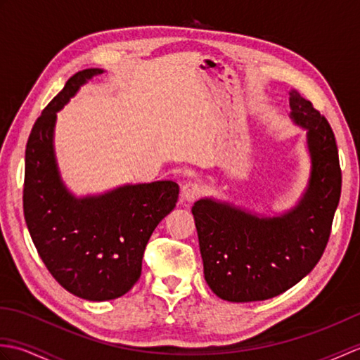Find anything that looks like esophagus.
Returning <instances> with one entry per match:
<instances>
[{"label": "esophagus", "mask_w": 360, "mask_h": 360, "mask_svg": "<svg viewBox=\"0 0 360 360\" xmlns=\"http://www.w3.org/2000/svg\"><path fill=\"white\" fill-rule=\"evenodd\" d=\"M202 193V187L195 181H187L181 187V196L184 201H195Z\"/></svg>", "instance_id": "obj_1"}]
</instances>
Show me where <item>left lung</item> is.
Returning <instances> with one entry per match:
<instances>
[{"instance_id": "8db88e82", "label": "left lung", "mask_w": 360, "mask_h": 360, "mask_svg": "<svg viewBox=\"0 0 360 360\" xmlns=\"http://www.w3.org/2000/svg\"><path fill=\"white\" fill-rule=\"evenodd\" d=\"M290 119L307 129L311 155L308 187L294 209L259 217L212 198L192 207L204 278L227 302H258L280 295L314 269L330 240L340 200L342 172L328 120L292 89Z\"/></svg>"}]
</instances>
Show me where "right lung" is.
I'll use <instances>...</instances> for the list:
<instances>
[{
	"label": "right lung",
	"mask_w": 360,
	"mask_h": 360,
	"mask_svg": "<svg viewBox=\"0 0 360 360\" xmlns=\"http://www.w3.org/2000/svg\"><path fill=\"white\" fill-rule=\"evenodd\" d=\"M102 70H83L43 110L26 145L22 209L38 255L71 294L103 302L127 294L139 280L142 257L156 226L178 202L173 181L122 186L75 198L60 178L53 155L57 111Z\"/></svg>",
	"instance_id": "add662e5"
}]
</instances>
